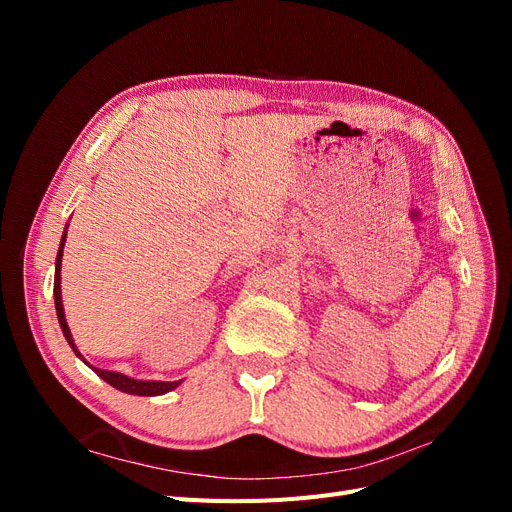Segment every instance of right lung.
I'll return each mask as SVG.
<instances>
[{
	"instance_id": "add662e5",
	"label": "right lung",
	"mask_w": 512,
	"mask_h": 512,
	"mask_svg": "<svg viewBox=\"0 0 512 512\" xmlns=\"http://www.w3.org/2000/svg\"><path fill=\"white\" fill-rule=\"evenodd\" d=\"M66 235H68V224L64 228V235H61V241H59V250H57V258H55V284H53V299H55V309H57V320H59V327L61 331H64V337L66 342L70 344V348L74 350V354L79 356V359L89 365L83 354L79 352V348H76L74 339H72V333H70V327L66 322V312H64V301H61V256H64V245H66ZM91 369L96 371V374L108 382L111 386H115L117 391L121 393H128V395H141V397H156V395H164L168 391H175L177 386L183 382V380H175V382H162V380H136V378H130L126 374H119V371H108V369H100V367H94L89 365Z\"/></svg>"
}]
</instances>
